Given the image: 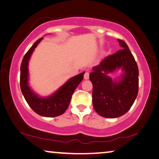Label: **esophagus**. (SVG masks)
Listing matches in <instances>:
<instances>
[{"mask_svg":"<svg viewBox=\"0 0 159 159\" xmlns=\"http://www.w3.org/2000/svg\"><path fill=\"white\" fill-rule=\"evenodd\" d=\"M84 79L85 80H88L89 78V72H85V73H84Z\"/></svg>","mask_w":159,"mask_h":159,"instance_id":"1","label":"esophagus"}]
</instances>
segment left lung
I'll list each match as a JSON object with an SVG mask.
<instances>
[{
    "label": "left lung",
    "mask_w": 159,
    "mask_h": 159,
    "mask_svg": "<svg viewBox=\"0 0 159 159\" xmlns=\"http://www.w3.org/2000/svg\"><path fill=\"white\" fill-rule=\"evenodd\" d=\"M122 49L92 67L89 79L93 85L92 103L99 116L114 118L124 115L134 104L138 94L139 70L126 43L118 39ZM121 69L119 77L113 80L110 73Z\"/></svg>",
    "instance_id": "8db88e82"
}]
</instances>
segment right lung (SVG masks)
I'll list each match as a JSON object with an SVG mask.
<instances>
[{
    "label": "right lung",
    "mask_w": 159,
    "mask_h": 159,
    "mask_svg": "<svg viewBox=\"0 0 159 159\" xmlns=\"http://www.w3.org/2000/svg\"><path fill=\"white\" fill-rule=\"evenodd\" d=\"M43 39L35 41L23 57L20 67V87L25 100L34 112L44 117H56L67 109L72 95L83 80L85 72L70 78L50 96L41 97L37 94L29 86L28 64L32 54Z\"/></svg>",
    "instance_id": "right-lung-1"
}]
</instances>
